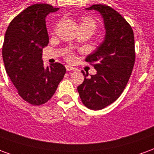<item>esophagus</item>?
<instances>
[{
  "instance_id": "34e87169",
  "label": "esophagus",
  "mask_w": 154,
  "mask_h": 154,
  "mask_svg": "<svg viewBox=\"0 0 154 154\" xmlns=\"http://www.w3.org/2000/svg\"><path fill=\"white\" fill-rule=\"evenodd\" d=\"M66 69L67 71H76V67H71V66H66Z\"/></svg>"
}]
</instances>
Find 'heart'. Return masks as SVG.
Segmentation results:
<instances>
[{"instance_id":"obj_1","label":"heart","mask_w":154,"mask_h":154,"mask_svg":"<svg viewBox=\"0 0 154 154\" xmlns=\"http://www.w3.org/2000/svg\"><path fill=\"white\" fill-rule=\"evenodd\" d=\"M86 25V26H91L93 28H96V22L93 19L91 18L89 16H84L82 18V25ZM68 57L69 58H72V54H69L68 55Z\"/></svg>"}]
</instances>
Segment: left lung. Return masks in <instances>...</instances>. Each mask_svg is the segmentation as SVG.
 I'll return each mask as SVG.
<instances>
[{
    "label": "left lung",
    "mask_w": 154,
    "mask_h": 154,
    "mask_svg": "<svg viewBox=\"0 0 154 154\" xmlns=\"http://www.w3.org/2000/svg\"><path fill=\"white\" fill-rule=\"evenodd\" d=\"M87 10H95L102 15L106 37L86 57L97 74L88 77L82 71L85 78L77 91L85 106L98 110L116 101L129 82L135 61L134 36L125 19L110 6L92 5Z\"/></svg>",
    "instance_id": "8db88e82"
}]
</instances>
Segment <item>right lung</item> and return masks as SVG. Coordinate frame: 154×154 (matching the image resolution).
<instances>
[{
	"label": "right lung",
	"instance_id": "right-lung-1",
	"mask_svg": "<svg viewBox=\"0 0 154 154\" xmlns=\"http://www.w3.org/2000/svg\"><path fill=\"white\" fill-rule=\"evenodd\" d=\"M58 11L49 4H35L16 15L6 29L2 57L6 73L23 100L40 106L50 100L66 73L63 64L45 67L43 48L48 44L45 18Z\"/></svg>",
	"mask_w": 154,
	"mask_h": 154
}]
</instances>
